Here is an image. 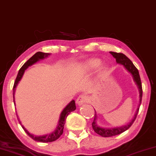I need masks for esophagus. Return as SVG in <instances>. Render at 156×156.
<instances>
[{
  "mask_svg": "<svg viewBox=\"0 0 156 156\" xmlns=\"http://www.w3.org/2000/svg\"><path fill=\"white\" fill-rule=\"evenodd\" d=\"M87 101V97L84 95H80V96L76 98V103L78 105H82Z\"/></svg>",
  "mask_w": 156,
  "mask_h": 156,
  "instance_id": "obj_1",
  "label": "esophagus"
}]
</instances>
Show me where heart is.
Returning <instances> with one entry per match:
<instances>
[{"instance_id":"b5f03b06","label":"heart","mask_w":156,"mask_h":156,"mask_svg":"<svg viewBox=\"0 0 156 156\" xmlns=\"http://www.w3.org/2000/svg\"><path fill=\"white\" fill-rule=\"evenodd\" d=\"M101 60L98 58H92L87 61H86L83 64L81 65L80 67V70L84 72V73H91L95 70L97 67L101 64ZM105 67H102L100 71V76H103L105 74Z\"/></svg>"}]
</instances>
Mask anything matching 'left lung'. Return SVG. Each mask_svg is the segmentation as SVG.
I'll use <instances>...</instances> for the list:
<instances>
[{
	"instance_id": "8db88e82",
	"label": "left lung",
	"mask_w": 156,
	"mask_h": 156,
	"mask_svg": "<svg viewBox=\"0 0 156 156\" xmlns=\"http://www.w3.org/2000/svg\"><path fill=\"white\" fill-rule=\"evenodd\" d=\"M111 55L113 56V57L116 59V62L118 64H120L123 65L124 67L127 69V70L132 74L133 80L136 83L137 86V88L139 89V106L137 108V110L136 112H135L134 117H133V119L131 120V122L127 123V125L121 126V127H112V128H107V127H101L100 126L98 125L97 124V114L96 110H95V116H94V122H92V127H93V129L94 132L100 135V136L103 137H109V136H115V135L119 134L121 133L125 132L126 130H127L129 128L135 119L136 118L137 114L139 112V107L141 103V99H142V94H143V91H142V87H141V79H140L139 73L138 69L136 68V67L134 66V64H133L132 62L129 59V58L124 55L123 53H115V52H110Z\"/></svg>"
}]
</instances>
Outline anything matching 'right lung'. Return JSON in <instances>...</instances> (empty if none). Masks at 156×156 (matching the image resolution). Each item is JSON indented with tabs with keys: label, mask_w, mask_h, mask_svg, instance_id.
Returning a JSON list of instances; mask_svg holds the SVG:
<instances>
[{
	"label": "right lung",
	"mask_w": 156,
	"mask_h": 156,
	"mask_svg": "<svg viewBox=\"0 0 156 156\" xmlns=\"http://www.w3.org/2000/svg\"><path fill=\"white\" fill-rule=\"evenodd\" d=\"M50 55L51 53H43V52H37V53H36L34 55L32 56V57L29 58L27 61L22 65L21 68L20 69L19 72H18L17 78L16 80H15L14 87H13V99H14L13 101H14L15 104V89H16L18 83H19L20 81L21 80L22 76H23V74L26 69H27L29 66H31L32 65L35 64L36 62L39 61L40 60H44V58L48 57V55ZM75 109H76L75 101L73 100L71 102H69V103H68V105H66V107L63 109L62 112L60 113L59 120H58V126L56 127L55 129L54 130L53 132L50 133V134L41 135V136H37V135H34L33 134H31V133H29L27 131V129L24 127V125H22V124L21 123V121L20 120V118L19 117H18L17 114V119L18 120H19L20 124L21 125L22 127L23 128L24 132L29 135V136H30L31 139H33L36 141L47 143V142H52V141H55V140H57L60 136H61L63 133V129H64V125L65 124V119H66L67 115H68L71 112L75 110Z\"/></svg>",
	"instance_id": "add662e5"
}]
</instances>
